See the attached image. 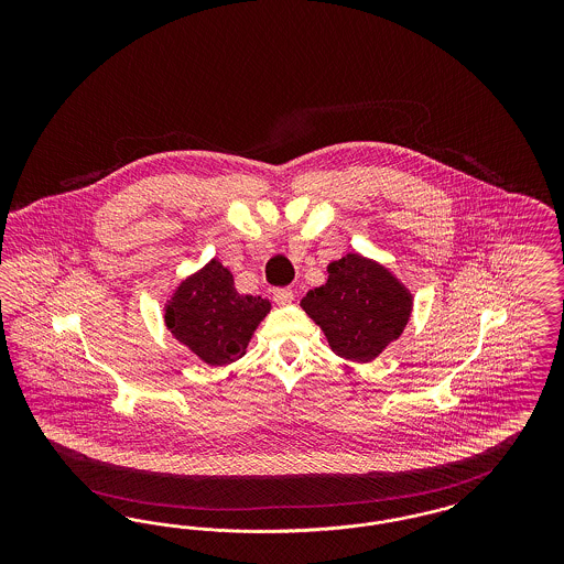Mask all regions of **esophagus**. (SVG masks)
<instances>
[{"mask_svg":"<svg viewBox=\"0 0 564 564\" xmlns=\"http://www.w3.org/2000/svg\"><path fill=\"white\" fill-rule=\"evenodd\" d=\"M272 300H274L279 306L292 304V300H294V292H292L290 288H274V290H272Z\"/></svg>","mask_w":564,"mask_h":564,"instance_id":"1","label":"esophagus"}]
</instances>
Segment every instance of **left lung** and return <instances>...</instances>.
I'll return each mask as SVG.
<instances>
[{
	"label": "left lung",
	"instance_id": "8db88e82",
	"mask_svg": "<svg viewBox=\"0 0 564 564\" xmlns=\"http://www.w3.org/2000/svg\"><path fill=\"white\" fill-rule=\"evenodd\" d=\"M327 272V283L304 295L300 306L322 327L336 355L372 361L402 336L412 295L389 270L359 253L332 262Z\"/></svg>",
	"mask_w": 564,
	"mask_h": 564
}]
</instances>
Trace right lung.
Instances as JSON below:
<instances>
[{"label": "right lung", "instance_id": "add662e5", "mask_svg": "<svg viewBox=\"0 0 564 564\" xmlns=\"http://www.w3.org/2000/svg\"><path fill=\"white\" fill-rule=\"evenodd\" d=\"M269 311V300L239 294L230 270L212 260L180 283L164 306V323L205 364L226 366L245 355Z\"/></svg>", "mask_w": 564, "mask_h": 564}]
</instances>
